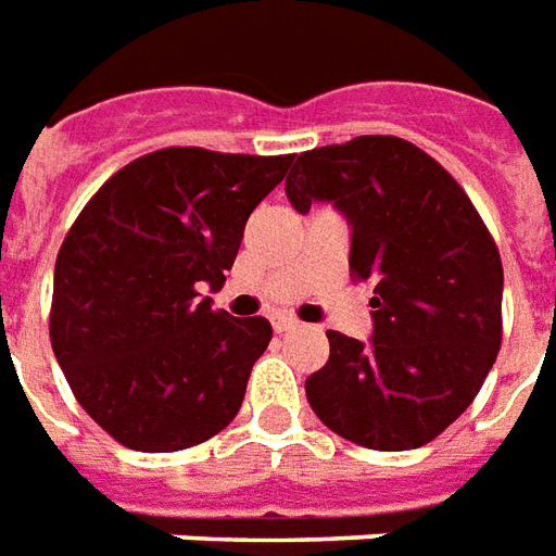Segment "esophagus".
I'll use <instances>...</instances> for the list:
<instances>
[{
  "instance_id": "34e87169",
  "label": "esophagus",
  "mask_w": 556,
  "mask_h": 556,
  "mask_svg": "<svg viewBox=\"0 0 556 556\" xmlns=\"http://www.w3.org/2000/svg\"><path fill=\"white\" fill-rule=\"evenodd\" d=\"M271 326H275V332H290V329H296L299 320L287 317V314H278V317H271Z\"/></svg>"
}]
</instances>
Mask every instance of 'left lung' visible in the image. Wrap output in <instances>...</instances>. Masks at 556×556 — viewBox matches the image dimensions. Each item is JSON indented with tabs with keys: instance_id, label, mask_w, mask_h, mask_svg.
I'll use <instances>...</instances> for the list:
<instances>
[{
	"instance_id": "8db88e82",
	"label": "left lung",
	"mask_w": 556,
	"mask_h": 556,
	"mask_svg": "<svg viewBox=\"0 0 556 556\" xmlns=\"http://www.w3.org/2000/svg\"><path fill=\"white\" fill-rule=\"evenodd\" d=\"M287 200H332L353 227L350 275L371 281L374 338L329 334L311 410L359 446L431 443L473 404L503 341V263L452 173L410 140L365 134L296 155Z\"/></svg>"
}]
</instances>
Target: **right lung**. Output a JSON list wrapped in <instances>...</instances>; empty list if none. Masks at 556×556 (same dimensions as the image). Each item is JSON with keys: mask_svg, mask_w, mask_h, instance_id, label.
<instances>
[{"mask_svg": "<svg viewBox=\"0 0 556 556\" xmlns=\"http://www.w3.org/2000/svg\"><path fill=\"white\" fill-rule=\"evenodd\" d=\"M293 155L167 146L98 188L59 248L50 344L71 392L116 443L179 452L242 407L266 317L197 299L233 266L248 215Z\"/></svg>", "mask_w": 556, "mask_h": 556, "instance_id": "add662e5", "label": "right lung"}]
</instances>
